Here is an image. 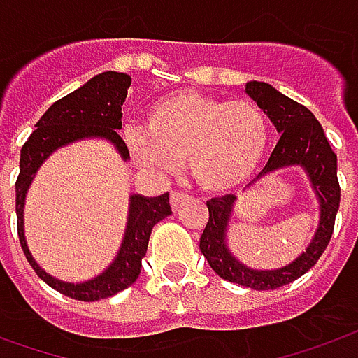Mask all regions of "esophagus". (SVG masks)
I'll return each mask as SVG.
<instances>
[{"label":"esophagus","instance_id":"obj_1","mask_svg":"<svg viewBox=\"0 0 358 358\" xmlns=\"http://www.w3.org/2000/svg\"><path fill=\"white\" fill-rule=\"evenodd\" d=\"M189 196L186 192H172V196H170V203H172V210H178L180 206L188 199Z\"/></svg>","mask_w":358,"mask_h":358}]
</instances>
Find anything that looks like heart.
Returning <instances> with one entry per match:
<instances>
[{
  "instance_id": "obj_1",
  "label": "heart",
  "mask_w": 358,
  "mask_h": 358,
  "mask_svg": "<svg viewBox=\"0 0 358 358\" xmlns=\"http://www.w3.org/2000/svg\"><path fill=\"white\" fill-rule=\"evenodd\" d=\"M129 143L148 169L172 170L188 159L199 188L225 192L259 169L268 145V121L249 99L225 101L184 90L157 99L145 129L131 131Z\"/></svg>"
}]
</instances>
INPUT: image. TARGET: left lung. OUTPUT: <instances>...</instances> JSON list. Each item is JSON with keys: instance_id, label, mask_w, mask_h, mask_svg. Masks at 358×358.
Returning <instances> with one entry per match:
<instances>
[{"instance_id": "1", "label": "left lung", "mask_w": 358, "mask_h": 358, "mask_svg": "<svg viewBox=\"0 0 358 358\" xmlns=\"http://www.w3.org/2000/svg\"><path fill=\"white\" fill-rule=\"evenodd\" d=\"M247 94L257 101V106L268 115L276 131L280 133L271 159L257 178L282 166H303L322 206L320 227L306 252L292 264L280 271H250L239 261H235L229 249L225 247V227L235 203V196L229 194L208 201L210 220L201 233L199 250L223 280L235 282L252 290H276L310 271L320 261L323 250L327 249L331 241L335 215L341 201V188L337 180V155L333 152L320 121L313 117L310 109L276 92L271 84L264 82H249Z\"/></svg>"}]
</instances>
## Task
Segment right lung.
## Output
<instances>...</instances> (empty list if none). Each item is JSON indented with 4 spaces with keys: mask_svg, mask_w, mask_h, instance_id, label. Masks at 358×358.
I'll list each match as a JSON object with an SVG mask.
<instances>
[{
    "mask_svg": "<svg viewBox=\"0 0 358 358\" xmlns=\"http://www.w3.org/2000/svg\"><path fill=\"white\" fill-rule=\"evenodd\" d=\"M129 86H131V76L123 72L97 74L84 86L55 101L46 109L45 115L36 121V129L21 148L19 176L15 182L17 233H19L21 249L25 252L29 264L36 272V276L45 280L50 288H55L72 300L97 301L129 288L141 274V261L147 255L150 231L159 221L172 213L169 192L159 198L133 196L127 231L117 259L103 274L84 284H68L52 278L36 264L27 247L25 233H23V203H25L27 188L35 176L36 169L55 148L78 138L103 137L117 147L123 159H129L127 145L117 133L123 117L121 106L127 97Z\"/></svg>",
    "mask_w": 358,
    "mask_h": 358,
    "instance_id": "1",
    "label": "right lung"
}]
</instances>
